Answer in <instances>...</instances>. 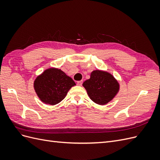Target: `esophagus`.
<instances>
[{
  "label": "esophagus",
  "instance_id": "1",
  "mask_svg": "<svg viewBox=\"0 0 160 160\" xmlns=\"http://www.w3.org/2000/svg\"><path fill=\"white\" fill-rule=\"evenodd\" d=\"M82 84H83V81H82V80L77 81V85H78L81 86V85H82Z\"/></svg>",
  "mask_w": 160,
  "mask_h": 160
}]
</instances>
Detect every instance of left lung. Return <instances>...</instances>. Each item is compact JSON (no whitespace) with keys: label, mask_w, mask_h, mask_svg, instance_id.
Instances as JSON below:
<instances>
[{"label":"left lung","mask_w":160,"mask_h":160,"mask_svg":"<svg viewBox=\"0 0 160 160\" xmlns=\"http://www.w3.org/2000/svg\"><path fill=\"white\" fill-rule=\"evenodd\" d=\"M83 86L90 99L97 104L105 105L112 100L119 89V84L109 72L95 70L91 73L90 79Z\"/></svg>","instance_id":"obj_1"}]
</instances>
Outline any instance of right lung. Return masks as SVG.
<instances>
[{"label": "right lung", "instance_id": "1", "mask_svg": "<svg viewBox=\"0 0 160 160\" xmlns=\"http://www.w3.org/2000/svg\"><path fill=\"white\" fill-rule=\"evenodd\" d=\"M75 85L70 77L57 68L45 70L34 81V88L38 98L43 103L51 105L61 102Z\"/></svg>", "mask_w": 160, "mask_h": 160}]
</instances>
